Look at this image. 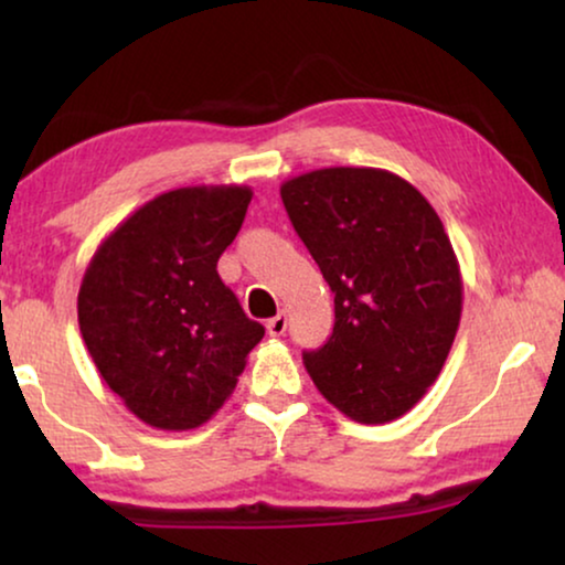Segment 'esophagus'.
I'll list each match as a JSON object with an SVG mask.
<instances>
[{
	"label": "esophagus",
	"instance_id": "obj_1",
	"mask_svg": "<svg viewBox=\"0 0 565 565\" xmlns=\"http://www.w3.org/2000/svg\"><path fill=\"white\" fill-rule=\"evenodd\" d=\"M285 329H288V316H285V313H277L275 319L267 321V334L269 337H282Z\"/></svg>",
	"mask_w": 565,
	"mask_h": 565
}]
</instances>
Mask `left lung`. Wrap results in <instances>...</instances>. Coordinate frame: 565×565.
I'll list each match as a JSON object with an SVG mask.
<instances>
[{
	"mask_svg": "<svg viewBox=\"0 0 565 565\" xmlns=\"http://www.w3.org/2000/svg\"><path fill=\"white\" fill-rule=\"evenodd\" d=\"M280 198L334 292V331L303 352L308 375L354 422L398 419L437 381L460 323L443 221L414 184L373 167L316 169Z\"/></svg>",
	"mask_w": 565,
	"mask_h": 565,
	"instance_id": "left-lung-1",
	"label": "left lung"
}]
</instances>
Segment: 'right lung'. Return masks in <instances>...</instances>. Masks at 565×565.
I'll use <instances>...</instances> for the list:
<instances>
[{
	"instance_id": "add662e5",
	"label": "right lung",
	"mask_w": 565,
	"mask_h": 565,
	"mask_svg": "<svg viewBox=\"0 0 565 565\" xmlns=\"http://www.w3.org/2000/svg\"><path fill=\"white\" fill-rule=\"evenodd\" d=\"M249 203L238 184L164 192L122 221L84 273V344L110 391L151 427L211 419L265 337L215 269Z\"/></svg>"
}]
</instances>
